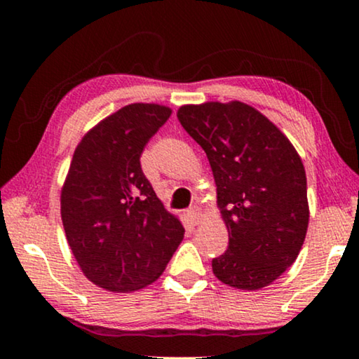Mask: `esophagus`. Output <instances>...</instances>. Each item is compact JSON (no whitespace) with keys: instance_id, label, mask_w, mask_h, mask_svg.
Returning a JSON list of instances; mask_svg holds the SVG:
<instances>
[{"instance_id":"esophagus-1","label":"esophagus","mask_w":359,"mask_h":359,"mask_svg":"<svg viewBox=\"0 0 359 359\" xmlns=\"http://www.w3.org/2000/svg\"><path fill=\"white\" fill-rule=\"evenodd\" d=\"M188 219L191 220V224L198 225L201 222V219H203V210L198 205H194V208H191L188 210Z\"/></svg>"}]
</instances>
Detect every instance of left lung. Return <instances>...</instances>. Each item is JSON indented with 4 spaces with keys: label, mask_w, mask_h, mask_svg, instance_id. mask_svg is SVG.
<instances>
[{
    "label": "left lung",
    "mask_w": 359,
    "mask_h": 359,
    "mask_svg": "<svg viewBox=\"0 0 359 359\" xmlns=\"http://www.w3.org/2000/svg\"><path fill=\"white\" fill-rule=\"evenodd\" d=\"M184 130L203 147L217 186L229 247L212 259L227 286L255 291L296 262L309 225L307 178L291 142L240 101L186 104Z\"/></svg>",
    "instance_id": "8db88e82"
}]
</instances>
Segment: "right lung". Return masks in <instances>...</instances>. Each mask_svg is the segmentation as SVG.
Here are the masks:
<instances>
[{
  "label": "right lung",
  "mask_w": 359,
  "mask_h": 359,
  "mask_svg": "<svg viewBox=\"0 0 359 359\" xmlns=\"http://www.w3.org/2000/svg\"><path fill=\"white\" fill-rule=\"evenodd\" d=\"M170 116L154 102L124 106L88 130L73 154L60 194L63 229L83 274L106 291L156 281L184 237L140 166Z\"/></svg>",
  "instance_id": "1"
}]
</instances>
